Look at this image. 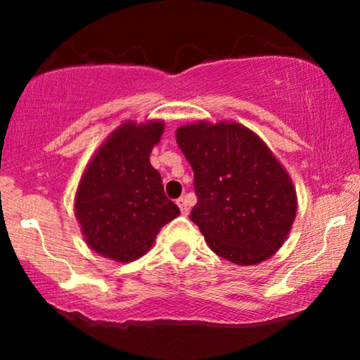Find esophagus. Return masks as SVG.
<instances>
[{"instance_id":"esophagus-1","label":"esophagus","mask_w":360,"mask_h":360,"mask_svg":"<svg viewBox=\"0 0 360 360\" xmlns=\"http://www.w3.org/2000/svg\"><path fill=\"white\" fill-rule=\"evenodd\" d=\"M177 206H179L181 213L183 214L189 213V205H188V200H186V198H179V200H177Z\"/></svg>"}]
</instances>
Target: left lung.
<instances>
[{
  "label": "left lung",
  "mask_w": 360,
  "mask_h": 360,
  "mask_svg": "<svg viewBox=\"0 0 360 360\" xmlns=\"http://www.w3.org/2000/svg\"><path fill=\"white\" fill-rule=\"evenodd\" d=\"M176 142L194 172L191 220L214 254L255 266L272 257L295 223L298 198L278 157L237 122L188 123Z\"/></svg>",
  "instance_id": "8db88e82"
}]
</instances>
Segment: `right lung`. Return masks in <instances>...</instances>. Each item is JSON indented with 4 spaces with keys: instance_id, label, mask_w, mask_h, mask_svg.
I'll return each instance as SVG.
<instances>
[{
    "instance_id": "add662e5",
    "label": "right lung",
    "mask_w": 360,
    "mask_h": 360,
    "mask_svg": "<svg viewBox=\"0 0 360 360\" xmlns=\"http://www.w3.org/2000/svg\"><path fill=\"white\" fill-rule=\"evenodd\" d=\"M164 134L162 120H127L91 157L74 198V214L91 250L131 262L152 247L179 208L164 194L150 152Z\"/></svg>"
}]
</instances>
